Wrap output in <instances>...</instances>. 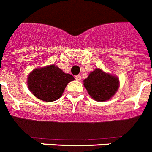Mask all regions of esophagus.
Listing matches in <instances>:
<instances>
[{"mask_svg": "<svg viewBox=\"0 0 152 152\" xmlns=\"http://www.w3.org/2000/svg\"><path fill=\"white\" fill-rule=\"evenodd\" d=\"M75 79H76V80H77V81H80L81 80V76H75Z\"/></svg>", "mask_w": 152, "mask_h": 152, "instance_id": "esophagus-1", "label": "esophagus"}]
</instances>
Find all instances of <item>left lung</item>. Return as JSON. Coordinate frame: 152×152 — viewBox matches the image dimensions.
Listing matches in <instances>:
<instances>
[{
	"label": "left lung",
	"mask_w": 152,
	"mask_h": 152,
	"mask_svg": "<svg viewBox=\"0 0 152 152\" xmlns=\"http://www.w3.org/2000/svg\"><path fill=\"white\" fill-rule=\"evenodd\" d=\"M83 85L93 99L103 102L110 99L115 95L119 88V80L102 69H95L83 80Z\"/></svg>",
	"instance_id": "8db88e82"
}]
</instances>
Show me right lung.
Returning <instances> with one entry per match:
<instances>
[{
    "mask_svg": "<svg viewBox=\"0 0 152 152\" xmlns=\"http://www.w3.org/2000/svg\"><path fill=\"white\" fill-rule=\"evenodd\" d=\"M72 80L74 77L72 75L64 73L52 64L34 69L27 77V86L36 98L45 102H53L61 96L67 84Z\"/></svg>",
    "mask_w": 152,
    "mask_h": 152,
    "instance_id": "add662e5",
    "label": "right lung"
}]
</instances>
